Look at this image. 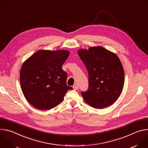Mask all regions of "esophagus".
<instances>
[{
	"mask_svg": "<svg viewBox=\"0 0 148 148\" xmlns=\"http://www.w3.org/2000/svg\"><path fill=\"white\" fill-rule=\"evenodd\" d=\"M73 88H74L75 90H77L78 89V85H77V84H75L73 86Z\"/></svg>",
	"mask_w": 148,
	"mask_h": 148,
	"instance_id": "34e87169",
	"label": "esophagus"
}]
</instances>
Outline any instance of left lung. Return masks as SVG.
Segmentation results:
<instances>
[{
    "instance_id": "1",
    "label": "left lung",
    "mask_w": 148,
    "mask_h": 148,
    "mask_svg": "<svg viewBox=\"0 0 148 148\" xmlns=\"http://www.w3.org/2000/svg\"><path fill=\"white\" fill-rule=\"evenodd\" d=\"M78 54L88 74V88L81 91L91 107L104 108L114 103L120 96L124 84V70L114 53L102 47L81 49Z\"/></svg>"
}]
</instances>
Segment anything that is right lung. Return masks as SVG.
I'll use <instances>...</instances> for the list:
<instances>
[{"label": "right lung", "mask_w": 148, "mask_h": 148, "mask_svg": "<svg viewBox=\"0 0 148 148\" xmlns=\"http://www.w3.org/2000/svg\"><path fill=\"white\" fill-rule=\"evenodd\" d=\"M69 54L67 50H38L23 63L20 73V86L32 106L40 110L53 108L73 90L67 85V74L62 69Z\"/></svg>", "instance_id": "1"}]
</instances>
